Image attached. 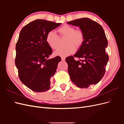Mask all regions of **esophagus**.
<instances>
[{
    "mask_svg": "<svg viewBox=\"0 0 124 124\" xmlns=\"http://www.w3.org/2000/svg\"><path fill=\"white\" fill-rule=\"evenodd\" d=\"M61 59H62V61H65V57H63V56H62Z\"/></svg>",
    "mask_w": 124,
    "mask_h": 124,
    "instance_id": "esophagus-1",
    "label": "esophagus"
}]
</instances>
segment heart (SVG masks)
<instances>
[{"instance_id":"obj_1","label":"heart","mask_w":124,"mask_h":124,"mask_svg":"<svg viewBox=\"0 0 124 124\" xmlns=\"http://www.w3.org/2000/svg\"><path fill=\"white\" fill-rule=\"evenodd\" d=\"M60 37H67L66 45L64 48H60L54 52L55 56H67L74 53L76 46H81L84 41V35L80 29H75L74 27L69 25H63L57 29ZM46 42L52 50L57 49L58 46L59 37L53 31L47 32L46 38Z\"/></svg>"}]
</instances>
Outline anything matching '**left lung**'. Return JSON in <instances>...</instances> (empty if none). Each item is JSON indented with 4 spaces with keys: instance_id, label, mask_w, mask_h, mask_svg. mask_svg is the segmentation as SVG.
Wrapping results in <instances>:
<instances>
[{
    "instance_id": "1",
    "label": "left lung",
    "mask_w": 124,
    "mask_h": 124,
    "mask_svg": "<svg viewBox=\"0 0 124 124\" xmlns=\"http://www.w3.org/2000/svg\"><path fill=\"white\" fill-rule=\"evenodd\" d=\"M67 23L79 26L84 35V41L74 56L66 58L71 81L80 88L96 84L104 76L108 61L106 52L108 40L99 24L88 18H81ZM74 57L78 58L76 61Z\"/></svg>"
}]
</instances>
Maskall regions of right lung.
<instances>
[{"instance_id": "obj_1", "label": "right lung", "mask_w": 124, "mask_h": 124, "mask_svg": "<svg viewBox=\"0 0 124 124\" xmlns=\"http://www.w3.org/2000/svg\"><path fill=\"white\" fill-rule=\"evenodd\" d=\"M61 23L36 20L25 26L16 44L15 63L21 81L36 92H46L50 88V78L55 74L59 56L48 59L52 48L46 41L47 32Z\"/></svg>"}]
</instances>
